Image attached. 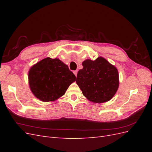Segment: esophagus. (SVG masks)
Returning <instances> with one entry per match:
<instances>
[{"label":"esophagus","instance_id":"34e87169","mask_svg":"<svg viewBox=\"0 0 152 152\" xmlns=\"http://www.w3.org/2000/svg\"><path fill=\"white\" fill-rule=\"evenodd\" d=\"M77 72H78V71L77 70H75V71H73V73H74L75 74V75L77 77Z\"/></svg>","mask_w":152,"mask_h":152}]
</instances>
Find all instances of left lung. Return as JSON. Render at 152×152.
<instances>
[{
	"instance_id": "1",
	"label": "left lung",
	"mask_w": 152,
	"mask_h": 152,
	"mask_svg": "<svg viewBox=\"0 0 152 152\" xmlns=\"http://www.w3.org/2000/svg\"><path fill=\"white\" fill-rule=\"evenodd\" d=\"M77 73L76 83L83 95L91 102L101 103L111 99L118 89L117 68L102 57L87 59Z\"/></svg>"
}]
</instances>
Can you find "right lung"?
I'll return each mask as SVG.
<instances>
[{"label":"right lung","mask_w":152,"mask_h":152,"mask_svg":"<svg viewBox=\"0 0 152 152\" xmlns=\"http://www.w3.org/2000/svg\"><path fill=\"white\" fill-rule=\"evenodd\" d=\"M75 79L68 66L57 58L42 59L32 66L28 73L31 91L42 102L60 98Z\"/></svg>","instance_id":"add662e5"}]
</instances>
